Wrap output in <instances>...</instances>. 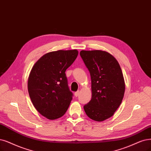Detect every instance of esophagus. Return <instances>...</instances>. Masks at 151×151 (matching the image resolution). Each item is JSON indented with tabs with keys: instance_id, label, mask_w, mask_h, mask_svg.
<instances>
[{
	"instance_id": "34e87169",
	"label": "esophagus",
	"mask_w": 151,
	"mask_h": 151,
	"mask_svg": "<svg viewBox=\"0 0 151 151\" xmlns=\"http://www.w3.org/2000/svg\"><path fill=\"white\" fill-rule=\"evenodd\" d=\"M79 94H80V91H77L76 92H75V96L76 97L78 96H79Z\"/></svg>"
}]
</instances>
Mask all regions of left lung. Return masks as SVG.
<instances>
[{
  "label": "left lung",
  "instance_id": "8db88e82",
  "mask_svg": "<svg viewBox=\"0 0 151 151\" xmlns=\"http://www.w3.org/2000/svg\"><path fill=\"white\" fill-rule=\"evenodd\" d=\"M80 55L91 80V99L83 108L91 119L104 121L114 114L124 97L125 83L121 67L106 52L82 50Z\"/></svg>",
  "mask_w": 151,
  "mask_h": 151
}]
</instances>
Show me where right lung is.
Here are the masks:
<instances>
[{
	"label": "right lung",
	"mask_w": 151,
	"mask_h": 151,
	"mask_svg": "<svg viewBox=\"0 0 151 151\" xmlns=\"http://www.w3.org/2000/svg\"><path fill=\"white\" fill-rule=\"evenodd\" d=\"M76 50H58L44 55L33 65L28 91L35 109L49 119L65 114L72 100L65 71L76 60Z\"/></svg>",
	"instance_id": "obj_1"
}]
</instances>
